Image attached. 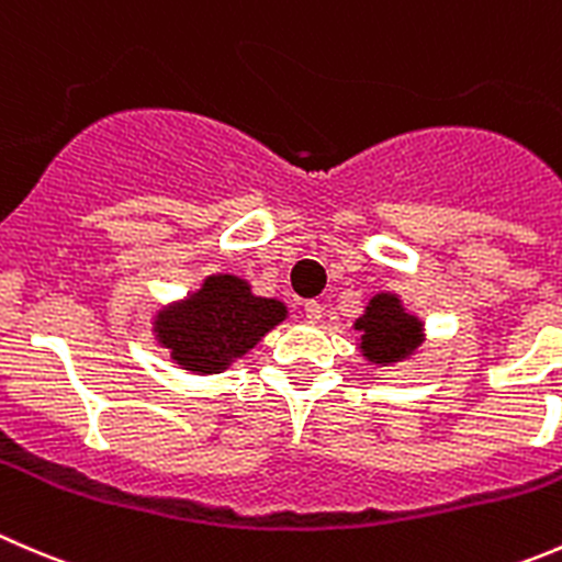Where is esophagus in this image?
<instances>
[{"label":"esophagus","instance_id":"obj_1","mask_svg":"<svg viewBox=\"0 0 562 562\" xmlns=\"http://www.w3.org/2000/svg\"><path fill=\"white\" fill-rule=\"evenodd\" d=\"M303 311H305V319L308 322L322 319V303H316V300H308V303L303 305Z\"/></svg>","mask_w":562,"mask_h":562}]
</instances>
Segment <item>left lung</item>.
Instances as JSON below:
<instances>
[{"label":"left lung","instance_id":"left-lung-1","mask_svg":"<svg viewBox=\"0 0 562 562\" xmlns=\"http://www.w3.org/2000/svg\"><path fill=\"white\" fill-rule=\"evenodd\" d=\"M363 330L360 344L371 363H396L420 344V322L402 308L393 294H376L366 314L355 322Z\"/></svg>","mask_w":562,"mask_h":562}]
</instances>
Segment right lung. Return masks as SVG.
Wrapping results in <instances>:
<instances>
[{"instance_id":"add662e5","label":"right lung","mask_w":562,"mask_h":562,"mask_svg":"<svg viewBox=\"0 0 562 562\" xmlns=\"http://www.w3.org/2000/svg\"><path fill=\"white\" fill-rule=\"evenodd\" d=\"M286 316L279 300L254 297L246 281L213 276L182 308L158 316V338L188 371L226 369Z\"/></svg>"}]
</instances>
